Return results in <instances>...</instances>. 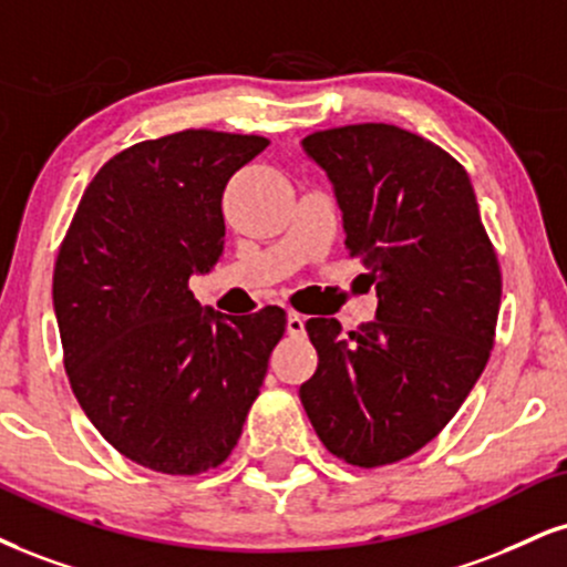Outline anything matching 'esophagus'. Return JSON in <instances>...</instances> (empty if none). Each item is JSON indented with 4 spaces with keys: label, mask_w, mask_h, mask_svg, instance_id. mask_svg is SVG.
I'll return each instance as SVG.
<instances>
[{
    "label": "esophagus",
    "mask_w": 567,
    "mask_h": 567,
    "mask_svg": "<svg viewBox=\"0 0 567 567\" xmlns=\"http://www.w3.org/2000/svg\"><path fill=\"white\" fill-rule=\"evenodd\" d=\"M288 332L292 338H301L303 332H306V319L301 317V313H296V311H290L288 313Z\"/></svg>",
    "instance_id": "esophagus-1"
}]
</instances>
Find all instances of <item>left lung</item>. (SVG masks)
<instances>
[{"instance_id":"left-lung-1","label":"left lung","mask_w":567,"mask_h":567,"mask_svg":"<svg viewBox=\"0 0 567 567\" xmlns=\"http://www.w3.org/2000/svg\"><path fill=\"white\" fill-rule=\"evenodd\" d=\"M343 210L346 248L378 290L374 322H306L319 353L301 404L327 452L380 467L420 452L473 391L494 349L502 271L465 168L391 124L313 132Z\"/></svg>"}]
</instances>
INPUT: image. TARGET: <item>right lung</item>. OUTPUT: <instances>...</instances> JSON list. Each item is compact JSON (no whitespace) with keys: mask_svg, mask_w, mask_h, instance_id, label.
Masks as SVG:
<instances>
[{"mask_svg":"<svg viewBox=\"0 0 567 567\" xmlns=\"http://www.w3.org/2000/svg\"><path fill=\"white\" fill-rule=\"evenodd\" d=\"M266 145L187 128L121 150L60 245L52 301L73 393L115 452L155 473L227 460L288 327L279 306L224 317L189 290L224 250V187Z\"/></svg>","mask_w":567,"mask_h":567,"instance_id":"add662e5","label":"right lung"}]
</instances>
